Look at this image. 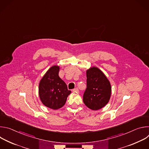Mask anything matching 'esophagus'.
Masks as SVG:
<instances>
[{
    "label": "esophagus",
    "instance_id": "1",
    "mask_svg": "<svg viewBox=\"0 0 149 149\" xmlns=\"http://www.w3.org/2000/svg\"><path fill=\"white\" fill-rule=\"evenodd\" d=\"M72 91H73V92H78L79 90H78V89L77 88H76L73 89V90H72Z\"/></svg>",
    "mask_w": 149,
    "mask_h": 149
}]
</instances>
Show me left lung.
Listing matches in <instances>:
<instances>
[{
  "label": "left lung",
  "instance_id": "obj_1",
  "mask_svg": "<svg viewBox=\"0 0 149 149\" xmlns=\"http://www.w3.org/2000/svg\"><path fill=\"white\" fill-rule=\"evenodd\" d=\"M86 74L87 89L83 95V102L90 109L98 110L109 102L111 94L110 82L95 67L87 70Z\"/></svg>",
  "mask_w": 149,
  "mask_h": 149
}]
</instances>
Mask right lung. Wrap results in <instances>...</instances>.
Masks as SVG:
<instances>
[{"label": "right lung", "instance_id": "right-lung-1", "mask_svg": "<svg viewBox=\"0 0 149 149\" xmlns=\"http://www.w3.org/2000/svg\"><path fill=\"white\" fill-rule=\"evenodd\" d=\"M59 67H51L42 77L39 84V95L46 107L58 110L65 105L71 91L65 82L59 77Z\"/></svg>", "mask_w": 149, "mask_h": 149}]
</instances>
